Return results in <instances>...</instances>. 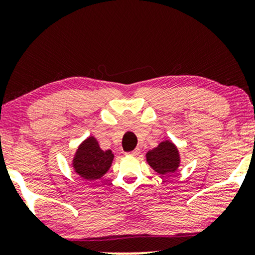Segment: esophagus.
Masks as SVG:
<instances>
[{"label": "esophagus", "instance_id": "obj_1", "mask_svg": "<svg viewBox=\"0 0 255 255\" xmlns=\"http://www.w3.org/2000/svg\"><path fill=\"white\" fill-rule=\"evenodd\" d=\"M139 153H140V149H139V148H135V149H133V151H132V152L128 153V155H131V156H137V155H139Z\"/></svg>", "mask_w": 255, "mask_h": 255}]
</instances>
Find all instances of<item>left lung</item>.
<instances>
[{
  "mask_svg": "<svg viewBox=\"0 0 255 255\" xmlns=\"http://www.w3.org/2000/svg\"><path fill=\"white\" fill-rule=\"evenodd\" d=\"M145 156L149 167L161 176L176 173L180 168V151L169 139L160 141L159 145L146 153Z\"/></svg>",
  "mask_w": 255,
  "mask_h": 255,
  "instance_id": "obj_1",
  "label": "left lung"
}]
</instances>
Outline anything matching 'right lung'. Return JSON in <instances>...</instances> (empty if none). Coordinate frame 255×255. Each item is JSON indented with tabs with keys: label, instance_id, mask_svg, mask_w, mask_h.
<instances>
[{
	"label": "right lung",
	"instance_id": "obj_1",
	"mask_svg": "<svg viewBox=\"0 0 255 255\" xmlns=\"http://www.w3.org/2000/svg\"><path fill=\"white\" fill-rule=\"evenodd\" d=\"M111 149L103 151L94 135H89L78 146L72 159V168L86 181H97L106 175L114 161Z\"/></svg>",
	"mask_w": 255,
	"mask_h": 255
}]
</instances>
